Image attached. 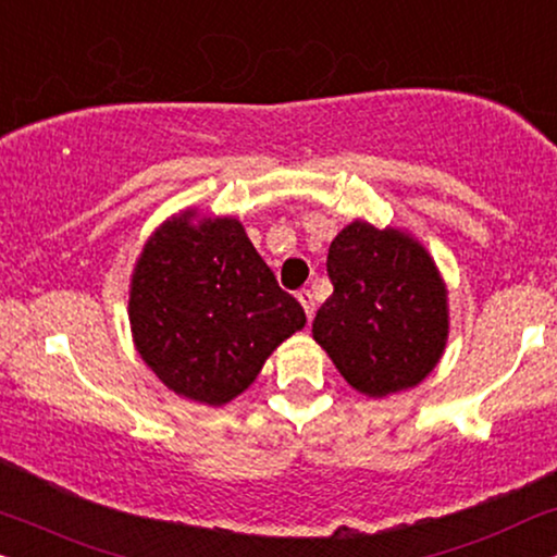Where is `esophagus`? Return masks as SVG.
<instances>
[{"label": "esophagus", "mask_w": 557, "mask_h": 557, "mask_svg": "<svg viewBox=\"0 0 557 557\" xmlns=\"http://www.w3.org/2000/svg\"><path fill=\"white\" fill-rule=\"evenodd\" d=\"M298 300H300V306H302V310H306V315H308V321H310V318H313V310H315L313 293H310V290H300V293H298Z\"/></svg>", "instance_id": "obj_1"}]
</instances>
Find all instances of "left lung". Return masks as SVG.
<instances>
[{
  "mask_svg": "<svg viewBox=\"0 0 557 557\" xmlns=\"http://www.w3.org/2000/svg\"><path fill=\"white\" fill-rule=\"evenodd\" d=\"M333 295L313 338L367 397L410 389L433 372L448 341V293L420 242L354 221L331 242Z\"/></svg>",
  "mask_w": 557,
  "mask_h": 557,
  "instance_id": "left-lung-1",
  "label": "left lung"
}]
</instances>
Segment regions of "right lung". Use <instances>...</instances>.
<instances>
[{"instance_id":"add662e5","label":"right lung","mask_w":557,"mask_h":557,"mask_svg":"<svg viewBox=\"0 0 557 557\" xmlns=\"http://www.w3.org/2000/svg\"><path fill=\"white\" fill-rule=\"evenodd\" d=\"M129 323L145 364L175 395L221 407L306 325L236 219L165 221L135 264Z\"/></svg>"}]
</instances>
